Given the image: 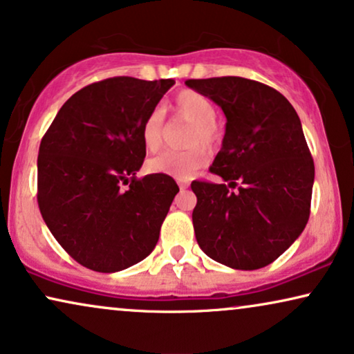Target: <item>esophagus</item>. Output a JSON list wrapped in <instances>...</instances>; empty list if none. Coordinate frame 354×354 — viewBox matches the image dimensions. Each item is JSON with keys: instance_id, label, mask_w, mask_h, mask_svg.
I'll return each instance as SVG.
<instances>
[{"instance_id": "esophagus-1", "label": "esophagus", "mask_w": 354, "mask_h": 354, "mask_svg": "<svg viewBox=\"0 0 354 354\" xmlns=\"http://www.w3.org/2000/svg\"><path fill=\"white\" fill-rule=\"evenodd\" d=\"M178 186H180V189H186V187L189 186V183L185 180H178Z\"/></svg>"}]
</instances>
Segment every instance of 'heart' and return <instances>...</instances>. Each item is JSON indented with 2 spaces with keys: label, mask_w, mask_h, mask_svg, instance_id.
Returning <instances> with one entry per match:
<instances>
[{
  "label": "heart",
  "mask_w": 354,
  "mask_h": 354,
  "mask_svg": "<svg viewBox=\"0 0 354 354\" xmlns=\"http://www.w3.org/2000/svg\"><path fill=\"white\" fill-rule=\"evenodd\" d=\"M174 115L185 118L192 122L187 134V144L212 147L220 138V129L216 126V110L214 102L205 95L194 91H183L174 97ZM165 118L160 110H153L142 124V142L149 152H155L163 142ZM207 162L205 150L194 147L187 150H167L150 158L147 168L150 173L167 174L176 180H187Z\"/></svg>",
  "instance_id": "heart-1"
}]
</instances>
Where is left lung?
Wrapping results in <instances>:
<instances>
[{"instance_id":"obj_1","label":"left lung","mask_w":354,"mask_h":354,"mask_svg":"<svg viewBox=\"0 0 354 354\" xmlns=\"http://www.w3.org/2000/svg\"><path fill=\"white\" fill-rule=\"evenodd\" d=\"M186 86L226 116L210 171L228 185H191L197 243L226 267H266L298 239L310 214L314 162L298 113L280 92L251 79H187Z\"/></svg>"}]
</instances>
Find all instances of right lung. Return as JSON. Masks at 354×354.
Returning <instances> with one entry per match:
<instances>
[{"mask_svg": "<svg viewBox=\"0 0 354 354\" xmlns=\"http://www.w3.org/2000/svg\"><path fill=\"white\" fill-rule=\"evenodd\" d=\"M174 84L110 77L61 106L39 149L37 201L61 248L95 272L124 270L153 251L180 187L167 174L138 180L142 124Z\"/></svg>", "mask_w": 354, "mask_h": 354, "instance_id": "add662e5", "label": "right lung"}]
</instances>
